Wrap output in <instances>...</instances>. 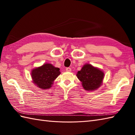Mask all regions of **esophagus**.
<instances>
[{
  "label": "esophagus",
  "instance_id": "1",
  "mask_svg": "<svg viewBox=\"0 0 135 135\" xmlns=\"http://www.w3.org/2000/svg\"><path fill=\"white\" fill-rule=\"evenodd\" d=\"M65 70H66V71H67V72H71V68H70V67H67V68H66Z\"/></svg>",
  "mask_w": 135,
  "mask_h": 135
}]
</instances>
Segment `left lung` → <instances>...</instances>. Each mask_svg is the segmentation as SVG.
<instances>
[{
	"instance_id": "8db88e82",
	"label": "left lung",
	"mask_w": 135,
	"mask_h": 135,
	"mask_svg": "<svg viewBox=\"0 0 135 135\" xmlns=\"http://www.w3.org/2000/svg\"><path fill=\"white\" fill-rule=\"evenodd\" d=\"M104 74L98 68L86 64L76 74L77 78L82 82L84 89L94 90L102 85Z\"/></svg>"
}]
</instances>
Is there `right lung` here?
<instances>
[{
    "label": "right lung",
    "instance_id": "add662e5",
    "mask_svg": "<svg viewBox=\"0 0 135 135\" xmlns=\"http://www.w3.org/2000/svg\"><path fill=\"white\" fill-rule=\"evenodd\" d=\"M60 74V68L54 67L49 63H46L31 71L33 84L42 89L51 88L54 81Z\"/></svg>",
    "mask_w": 135,
    "mask_h": 135
}]
</instances>
